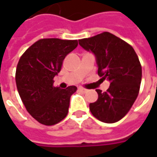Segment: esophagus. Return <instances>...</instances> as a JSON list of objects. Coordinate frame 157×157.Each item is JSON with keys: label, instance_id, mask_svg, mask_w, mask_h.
I'll return each instance as SVG.
<instances>
[{"label": "esophagus", "instance_id": "esophagus-1", "mask_svg": "<svg viewBox=\"0 0 157 157\" xmlns=\"http://www.w3.org/2000/svg\"><path fill=\"white\" fill-rule=\"evenodd\" d=\"M79 91H80V92H82V93H86V92H87V91H88V90H87V89L84 88V87L80 86V87H79Z\"/></svg>", "mask_w": 157, "mask_h": 157}]
</instances>
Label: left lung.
<instances>
[{
    "instance_id": "1",
    "label": "left lung",
    "mask_w": 157,
    "mask_h": 157,
    "mask_svg": "<svg viewBox=\"0 0 157 157\" xmlns=\"http://www.w3.org/2000/svg\"><path fill=\"white\" fill-rule=\"evenodd\" d=\"M79 44L95 55L98 74L110 82L107 92L96 90L98 99L90 103V111L104 123L119 121L130 110L140 92L142 69L135 49L109 32L80 39Z\"/></svg>"
}]
</instances>
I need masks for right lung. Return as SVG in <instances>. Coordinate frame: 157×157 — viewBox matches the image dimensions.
Here are the masks:
<instances>
[{
  "label": "right lung",
  "mask_w": 157,
  "mask_h": 157,
  "mask_svg": "<svg viewBox=\"0 0 157 157\" xmlns=\"http://www.w3.org/2000/svg\"><path fill=\"white\" fill-rule=\"evenodd\" d=\"M77 45V40L41 39L19 59L17 88L27 111L42 124H56L68 113L71 96L77 87H55L54 77L60 71L65 56Z\"/></svg>",
  "instance_id": "1"
}]
</instances>
